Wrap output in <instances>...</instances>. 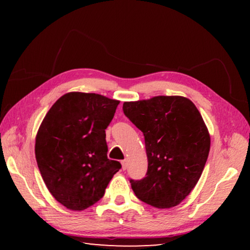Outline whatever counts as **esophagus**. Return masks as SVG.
Returning a JSON list of instances; mask_svg holds the SVG:
<instances>
[{
  "mask_svg": "<svg viewBox=\"0 0 250 250\" xmlns=\"http://www.w3.org/2000/svg\"><path fill=\"white\" fill-rule=\"evenodd\" d=\"M121 164H122V170H125L126 167H128V161H126L125 159L121 161Z\"/></svg>",
  "mask_w": 250,
  "mask_h": 250,
  "instance_id": "34e87169",
  "label": "esophagus"
}]
</instances>
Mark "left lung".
Masks as SVG:
<instances>
[{"instance_id": "obj_1", "label": "left lung", "mask_w": 250, "mask_h": 250, "mask_svg": "<svg viewBox=\"0 0 250 250\" xmlns=\"http://www.w3.org/2000/svg\"><path fill=\"white\" fill-rule=\"evenodd\" d=\"M124 113L145 135L146 177L131 188L139 200L158 208L176 206L200 180L210 138L200 111L180 96H158L124 104Z\"/></svg>"}]
</instances>
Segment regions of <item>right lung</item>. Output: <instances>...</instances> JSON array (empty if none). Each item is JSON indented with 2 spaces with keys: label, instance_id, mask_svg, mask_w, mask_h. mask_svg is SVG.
<instances>
[{
  "label": "right lung",
  "instance_id": "1",
  "mask_svg": "<svg viewBox=\"0 0 250 250\" xmlns=\"http://www.w3.org/2000/svg\"><path fill=\"white\" fill-rule=\"evenodd\" d=\"M119 101L97 94L68 92L46 113L36 135L35 155L55 200L83 210L104 196L120 162L109 160L105 129Z\"/></svg>",
  "mask_w": 250,
  "mask_h": 250
}]
</instances>
